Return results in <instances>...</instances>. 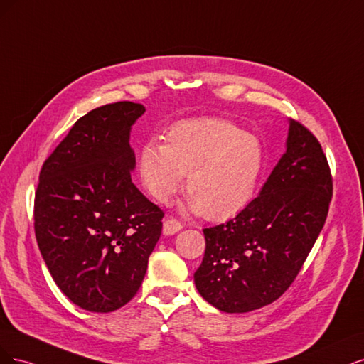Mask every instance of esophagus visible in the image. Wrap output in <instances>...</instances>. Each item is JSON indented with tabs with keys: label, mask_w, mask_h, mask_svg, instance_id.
<instances>
[{
	"label": "esophagus",
	"mask_w": 364,
	"mask_h": 364,
	"mask_svg": "<svg viewBox=\"0 0 364 364\" xmlns=\"http://www.w3.org/2000/svg\"><path fill=\"white\" fill-rule=\"evenodd\" d=\"M181 228H183L181 222H178L177 219H173V218L166 219L165 222H163V234H165V236H172V234L178 232Z\"/></svg>",
	"instance_id": "34e87169"
}]
</instances>
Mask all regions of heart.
<instances>
[{"instance_id": "heart-1", "label": "heart", "mask_w": 364, "mask_h": 364, "mask_svg": "<svg viewBox=\"0 0 364 364\" xmlns=\"http://www.w3.org/2000/svg\"><path fill=\"white\" fill-rule=\"evenodd\" d=\"M264 165L263 145L254 134L224 119H192L172 125L165 144L149 140L139 152L145 189L168 204L187 173L186 212L220 220L252 199Z\"/></svg>"}]
</instances>
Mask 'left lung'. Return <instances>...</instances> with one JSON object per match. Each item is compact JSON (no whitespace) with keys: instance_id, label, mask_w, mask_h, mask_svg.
<instances>
[{"instance_id":"8db88e82","label":"left lung","mask_w":364,"mask_h":364,"mask_svg":"<svg viewBox=\"0 0 364 364\" xmlns=\"http://www.w3.org/2000/svg\"><path fill=\"white\" fill-rule=\"evenodd\" d=\"M331 196L319 140L290 119L286 152L260 195L225 224L204 228V259L193 275L199 295L225 313L252 311L278 299L323 228Z\"/></svg>"}]
</instances>
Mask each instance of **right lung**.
Masks as SVG:
<instances>
[{"label": "right lung", "instance_id": "1", "mask_svg": "<svg viewBox=\"0 0 364 364\" xmlns=\"http://www.w3.org/2000/svg\"><path fill=\"white\" fill-rule=\"evenodd\" d=\"M142 104L119 101L80 118L45 160L34 195V232L65 295L109 313L142 284L163 212L132 181V125Z\"/></svg>", "mask_w": 364, "mask_h": 364}]
</instances>
